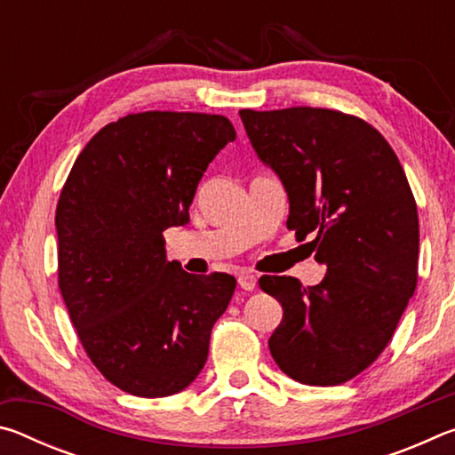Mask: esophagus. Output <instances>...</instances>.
Here are the masks:
<instances>
[{"label":"esophagus","mask_w":455,"mask_h":455,"mask_svg":"<svg viewBox=\"0 0 455 455\" xmlns=\"http://www.w3.org/2000/svg\"><path fill=\"white\" fill-rule=\"evenodd\" d=\"M238 284H241V289H244V291H252L257 287V275H252V273H241L238 275Z\"/></svg>","instance_id":"1"}]
</instances>
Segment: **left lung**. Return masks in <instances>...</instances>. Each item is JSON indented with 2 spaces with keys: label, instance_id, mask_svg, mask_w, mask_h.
Returning a JSON list of instances; mask_svg holds the SVG:
<instances>
[{
  "label": "left lung",
  "instance_id": "1",
  "mask_svg": "<svg viewBox=\"0 0 455 455\" xmlns=\"http://www.w3.org/2000/svg\"><path fill=\"white\" fill-rule=\"evenodd\" d=\"M260 163L289 198L287 228L315 233V287L260 276L283 307L268 349L295 381L337 385L387 347L418 284V206L387 140L367 122L323 108L241 110Z\"/></svg>",
  "mask_w": 455,
  "mask_h": 455
}]
</instances>
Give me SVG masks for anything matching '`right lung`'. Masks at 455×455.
<instances>
[{
	"instance_id": "obj_1",
	"label": "right lung",
	"mask_w": 455,
	"mask_h": 455,
	"mask_svg": "<svg viewBox=\"0 0 455 455\" xmlns=\"http://www.w3.org/2000/svg\"><path fill=\"white\" fill-rule=\"evenodd\" d=\"M235 138L217 114H130L92 138L61 190V297L92 363L126 394H179L209 357L236 281L182 271L163 233L188 225L206 166Z\"/></svg>"
}]
</instances>
